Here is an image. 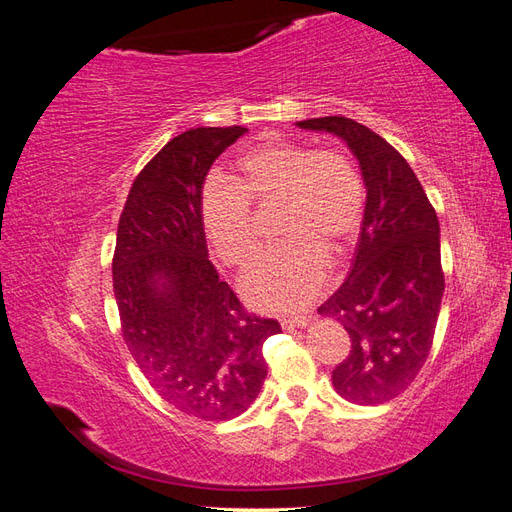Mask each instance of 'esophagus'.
Masks as SVG:
<instances>
[{
  "label": "esophagus",
  "instance_id": "34e87169",
  "mask_svg": "<svg viewBox=\"0 0 512 512\" xmlns=\"http://www.w3.org/2000/svg\"><path fill=\"white\" fill-rule=\"evenodd\" d=\"M309 324V318H284L282 320V329L284 331H294V329H303Z\"/></svg>",
  "mask_w": 512,
  "mask_h": 512
}]
</instances>
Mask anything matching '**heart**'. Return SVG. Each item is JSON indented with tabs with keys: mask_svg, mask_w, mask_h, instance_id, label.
Returning <instances> with one entry per match:
<instances>
[{
	"mask_svg": "<svg viewBox=\"0 0 512 512\" xmlns=\"http://www.w3.org/2000/svg\"><path fill=\"white\" fill-rule=\"evenodd\" d=\"M256 205L280 203L282 245L262 254L241 277L245 301L260 312L297 314L312 303L329 271V256L356 241L365 218L359 168L339 149L267 141L237 160L235 183L213 181L203 194L207 239L230 267H245L258 247Z\"/></svg>",
	"mask_w": 512,
	"mask_h": 512,
	"instance_id": "heart-1",
	"label": "heart"
}]
</instances>
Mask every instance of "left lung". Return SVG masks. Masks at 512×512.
Returning <instances> with one entry per match:
<instances>
[{"label":"left lung","mask_w":512,"mask_h":512,"mask_svg":"<svg viewBox=\"0 0 512 512\" xmlns=\"http://www.w3.org/2000/svg\"><path fill=\"white\" fill-rule=\"evenodd\" d=\"M348 145L365 185V218L344 284L318 307L350 335L348 359L333 386L359 406H378L406 391L425 365L444 273L440 222L421 181L401 153L348 117L297 121Z\"/></svg>","instance_id":"8db88e82"}]
</instances>
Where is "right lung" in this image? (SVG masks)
Wrapping results in <instances>:
<instances>
[{
    "label": "right lung",
    "instance_id": "1",
    "mask_svg": "<svg viewBox=\"0 0 512 512\" xmlns=\"http://www.w3.org/2000/svg\"><path fill=\"white\" fill-rule=\"evenodd\" d=\"M247 128H192L166 143L132 183L119 218L113 292L128 350L153 389L183 414L228 421L267 378L262 344L277 320L243 312L211 265L203 183Z\"/></svg>",
    "mask_w": 512,
    "mask_h": 512
}]
</instances>
